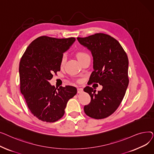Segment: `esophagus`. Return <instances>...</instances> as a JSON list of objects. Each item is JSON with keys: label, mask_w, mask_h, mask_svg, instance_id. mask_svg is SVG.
I'll return each instance as SVG.
<instances>
[{"label": "esophagus", "mask_w": 154, "mask_h": 154, "mask_svg": "<svg viewBox=\"0 0 154 154\" xmlns=\"http://www.w3.org/2000/svg\"><path fill=\"white\" fill-rule=\"evenodd\" d=\"M77 92L78 94H81L83 92V88H77Z\"/></svg>", "instance_id": "esophagus-1"}]
</instances>
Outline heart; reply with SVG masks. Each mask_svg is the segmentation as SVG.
Wrapping results in <instances>:
<instances>
[{"label":"heart","instance_id":"1","mask_svg":"<svg viewBox=\"0 0 154 154\" xmlns=\"http://www.w3.org/2000/svg\"><path fill=\"white\" fill-rule=\"evenodd\" d=\"M86 56H88V54L85 52L81 51V52H77L76 53V57H77V58L79 60H81L82 59L84 58L85 57H86ZM65 62H66V57L63 56L62 58V60H61V62H60L61 66H63Z\"/></svg>","mask_w":154,"mask_h":154}]
</instances>
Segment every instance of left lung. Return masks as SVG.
<instances>
[{
	"label": "left lung",
	"instance_id": "1",
	"mask_svg": "<svg viewBox=\"0 0 154 154\" xmlns=\"http://www.w3.org/2000/svg\"><path fill=\"white\" fill-rule=\"evenodd\" d=\"M77 40L93 56L94 70L88 82L102 85L97 93L92 87L84 88L91 98L84 112L91 118H106L117 109L125 94L129 82L128 57L117 40L107 34L98 33Z\"/></svg>",
	"mask_w": 154,
	"mask_h": 154
}]
</instances>
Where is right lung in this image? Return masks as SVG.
I'll return each instance as SVG.
<instances>
[{
	"label": "right lung",
	"instance_id": "obj_1",
	"mask_svg": "<svg viewBox=\"0 0 154 154\" xmlns=\"http://www.w3.org/2000/svg\"><path fill=\"white\" fill-rule=\"evenodd\" d=\"M75 40L74 37H39L28 46L20 59V92L32 114L43 122L61 119L68 100L77 94L75 87L61 86L57 90L49 83L54 73L60 70L63 54Z\"/></svg>",
	"mask_w": 154,
	"mask_h": 154
}]
</instances>
